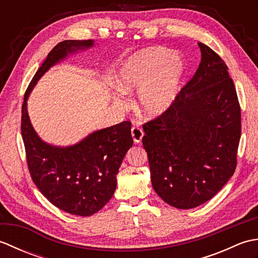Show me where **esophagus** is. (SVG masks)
I'll return each instance as SVG.
<instances>
[{
  "label": "esophagus",
  "mask_w": 258,
  "mask_h": 258,
  "mask_svg": "<svg viewBox=\"0 0 258 258\" xmlns=\"http://www.w3.org/2000/svg\"><path fill=\"white\" fill-rule=\"evenodd\" d=\"M132 136H133V140L136 144L141 143L142 139H143L144 136V132L143 130H142L138 124H134L133 127H132Z\"/></svg>",
  "instance_id": "34e87169"
}]
</instances>
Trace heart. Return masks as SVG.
Segmentation results:
<instances>
[{"label":"heart","instance_id":"b5f03b06","mask_svg":"<svg viewBox=\"0 0 258 258\" xmlns=\"http://www.w3.org/2000/svg\"><path fill=\"white\" fill-rule=\"evenodd\" d=\"M186 70L184 58L164 48H147L131 57L120 70L118 90L139 92L136 107L147 117L164 113L176 98Z\"/></svg>","mask_w":258,"mask_h":258}]
</instances>
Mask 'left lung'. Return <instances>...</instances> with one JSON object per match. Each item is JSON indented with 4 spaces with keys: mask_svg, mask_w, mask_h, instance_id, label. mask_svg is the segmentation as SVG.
<instances>
[{
    "mask_svg": "<svg viewBox=\"0 0 258 258\" xmlns=\"http://www.w3.org/2000/svg\"><path fill=\"white\" fill-rule=\"evenodd\" d=\"M200 67L160 116L143 125L153 188L167 204H204L233 176L242 132L236 89L225 62L199 43Z\"/></svg>",
    "mask_w": 258,
    "mask_h": 258,
    "instance_id": "obj_1",
    "label": "left lung"
}]
</instances>
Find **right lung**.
<instances>
[{
  "mask_svg": "<svg viewBox=\"0 0 258 258\" xmlns=\"http://www.w3.org/2000/svg\"><path fill=\"white\" fill-rule=\"evenodd\" d=\"M93 44L92 40H68L54 46L32 79L22 104L21 132L33 182L54 206L79 216L93 215L112 199L118 168L133 145L132 124L124 120L95 131L75 145L54 146L38 138L27 114L26 101L48 69L68 54Z\"/></svg>",
  "mask_w": 258,
  "mask_h": 258,
  "instance_id": "obj_1",
  "label": "right lung"
}]
</instances>
